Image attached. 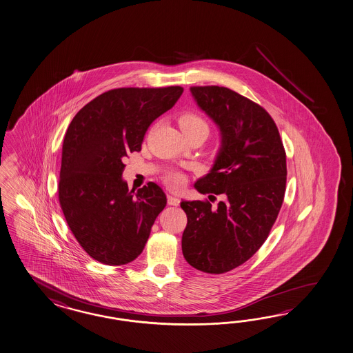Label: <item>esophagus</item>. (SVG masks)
I'll use <instances>...</instances> for the list:
<instances>
[{"label": "esophagus", "instance_id": "1", "mask_svg": "<svg viewBox=\"0 0 353 353\" xmlns=\"http://www.w3.org/2000/svg\"><path fill=\"white\" fill-rule=\"evenodd\" d=\"M167 201H168L170 205H173V207H177L180 204V199L176 198L172 194L167 195Z\"/></svg>", "mask_w": 353, "mask_h": 353}]
</instances>
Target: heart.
<instances>
[{
    "mask_svg": "<svg viewBox=\"0 0 353 353\" xmlns=\"http://www.w3.org/2000/svg\"><path fill=\"white\" fill-rule=\"evenodd\" d=\"M180 128L182 131H189V130L199 129V128H205L208 129L207 121L201 119L195 113H186L181 116ZM168 183L172 186L173 189H179L183 183V177L181 173H171L168 176Z\"/></svg>",
    "mask_w": 353,
    "mask_h": 353,
    "instance_id": "1",
    "label": "heart"
}]
</instances>
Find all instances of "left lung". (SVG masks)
<instances>
[{
  "label": "left lung",
  "instance_id": "obj_1",
  "mask_svg": "<svg viewBox=\"0 0 353 353\" xmlns=\"http://www.w3.org/2000/svg\"><path fill=\"white\" fill-rule=\"evenodd\" d=\"M199 108L221 132V146L201 194L224 201H181L188 215L182 254L191 267L221 274L248 261L267 240L283 203L285 152L274 121L248 98L223 86H192Z\"/></svg>",
  "mask_w": 353,
  "mask_h": 353
}]
</instances>
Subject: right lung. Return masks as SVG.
<instances>
[{"instance_id": "1", "label": "right lung", "mask_w": 353, "mask_h": 353, "mask_svg": "<svg viewBox=\"0 0 353 353\" xmlns=\"http://www.w3.org/2000/svg\"><path fill=\"white\" fill-rule=\"evenodd\" d=\"M182 92L181 86L112 89L71 121L62 145L59 199L71 232L97 261L123 265L138 258L165 207V194L154 182L130 191L122 159L141 149L150 123Z\"/></svg>"}]
</instances>
